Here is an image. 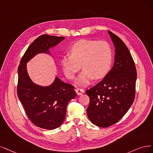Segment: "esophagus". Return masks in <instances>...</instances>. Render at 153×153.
I'll return each instance as SVG.
<instances>
[{
  "mask_svg": "<svg viewBox=\"0 0 153 153\" xmlns=\"http://www.w3.org/2000/svg\"><path fill=\"white\" fill-rule=\"evenodd\" d=\"M75 91L78 95H80L82 94L84 92H85V90H84L83 89H81V88H76Z\"/></svg>",
  "mask_w": 153,
  "mask_h": 153,
  "instance_id": "1",
  "label": "esophagus"
}]
</instances>
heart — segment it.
Instances as JSON below:
<instances>
[{"mask_svg":"<svg viewBox=\"0 0 153 153\" xmlns=\"http://www.w3.org/2000/svg\"><path fill=\"white\" fill-rule=\"evenodd\" d=\"M70 55L63 56L60 63L65 76L72 79L81 68L82 72L77 83L86 85L94 77L103 78L109 72L112 62V50L105 41L81 39L69 49Z\"/></svg>","mask_w":153,"mask_h":153,"instance_id":"b5f03b06","label":"heart"}]
</instances>
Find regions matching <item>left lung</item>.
Here are the masks:
<instances>
[{"instance_id":"left-lung-1","label":"left lung","mask_w":153,"mask_h":153,"mask_svg":"<svg viewBox=\"0 0 153 153\" xmlns=\"http://www.w3.org/2000/svg\"><path fill=\"white\" fill-rule=\"evenodd\" d=\"M108 32L115 47L114 66L100 82L86 91L90 98L88 117L102 128L115 124L128 111L135 99L137 79L135 62L126 44Z\"/></svg>"}]
</instances>
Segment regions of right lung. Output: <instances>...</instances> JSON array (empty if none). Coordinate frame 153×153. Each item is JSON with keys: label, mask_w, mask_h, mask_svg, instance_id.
Here are the masks:
<instances>
[{"label": "right lung", "mask_w": 153, "mask_h": 153, "mask_svg": "<svg viewBox=\"0 0 153 153\" xmlns=\"http://www.w3.org/2000/svg\"><path fill=\"white\" fill-rule=\"evenodd\" d=\"M64 39L46 34L39 36L27 48L18 68V97L28 119L43 129H55L63 123L68 103L76 97L75 87L58 77L49 86L36 85L28 75L27 62L39 53H50L49 49Z\"/></svg>", "instance_id": "add662e5"}]
</instances>
